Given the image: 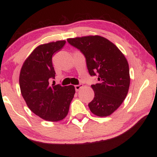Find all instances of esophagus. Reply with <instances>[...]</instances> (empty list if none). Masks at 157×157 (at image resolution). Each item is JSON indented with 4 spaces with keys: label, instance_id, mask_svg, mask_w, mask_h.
I'll return each instance as SVG.
<instances>
[{
    "label": "esophagus",
    "instance_id": "34e87169",
    "mask_svg": "<svg viewBox=\"0 0 157 157\" xmlns=\"http://www.w3.org/2000/svg\"><path fill=\"white\" fill-rule=\"evenodd\" d=\"M82 86L81 84L76 85V86H75V90H76L77 91H78L79 90H80L81 89H82Z\"/></svg>",
    "mask_w": 157,
    "mask_h": 157
}]
</instances>
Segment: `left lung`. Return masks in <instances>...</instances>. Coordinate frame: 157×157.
Masks as SVG:
<instances>
[{
	"instance_id": "8db88e82",
	"label": "left lung",
	"mask_w": 157,
	"mask_h": 157,
	"mask_svg": "<svg viewBox=\"0 0 157 157\" xmlns=\"http://www.w3.org/2000/svg\"><path fill=\"white\" fill-rule=\"evenodd\" d=\"M86 59L90 75H98L99 83L91 86L94 92L89 104L97 117H108L121 105L128 92L130 74L127 59L112 42L100 35L68 38Z\"/></svg>"
}]
</instances>
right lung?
<instances>
[{
    "label": "right lung",
    "instance_id": "add662e5",
    "mask_svg": "<svg viewBox=\"0 0 157 157\" xmlns=\"http://www.w3.org/2000/svg\"><path fill=\"white\" fill-rule=\"evenodd\" d=\"M66 40H57L37 46L23 62L19 77L21 94L27 106L37 116L50 122H58L67 116L75 94L72 85L50 84L55 77L52 55L63 47Z\"/></svg>",
    "mask_w": 157,
    "mask_h": 157
}]
</instances>
